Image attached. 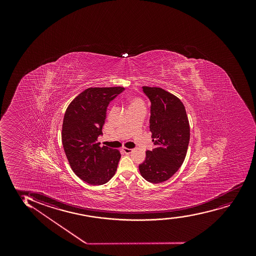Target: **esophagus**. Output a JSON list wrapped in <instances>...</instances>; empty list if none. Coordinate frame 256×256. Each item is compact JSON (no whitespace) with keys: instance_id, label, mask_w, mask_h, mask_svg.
<instances>
[{"instance_id":"1","label":"esophagus","mask_w":256,"mask_h":256,"mask_svg":"<svg viewBox=\"0 0 256 256\" xmlns=\"http://www.w3.org/2000/svg\"><path fill=\"white\" fill-rule=\"evenodd\" d=\"M122 151H123L124 153L126 154H129L132 153L133 150L132 148H122Z\"/></svg>"}]
</instances>
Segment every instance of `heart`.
<instances>
[{
	"label": "heart",
	"instance_id": "heart-1",
	"mask_svg": "<svg viewBox=\"0 0 256 256\" xmlns=\"http://www.w3.org/2000/svg\"><path fill=\"white\" fill-rule=\"evenodd\" d=\"M128 103H129L130 110V109L139 108H144V102L136 97H130L129 100H128Z\"/></svg>",
	"mask_w": 256,
	"mask_h": 256
}]
</instances>
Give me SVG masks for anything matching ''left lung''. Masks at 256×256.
I'll use <instances>...</instances> for the list:
<instances>
[{
	"label": "left lung",
	"instance_id": "1",
	"mask_svg": "<svg viewBox=\"0 0 256 256\" xmlns=\"http://www.w3.org/2000/svg\"><path fill=\"white\" fill-rule=\"evenodd\" d=\"M150 106V128L154 148L147 150L139 164L148 182H164L174 176L186 159L190 142V124L182 102L157 87H142Z\"/></svg>",
	"mask_w": 256,
	"mask_h": 256
}]
</instances>
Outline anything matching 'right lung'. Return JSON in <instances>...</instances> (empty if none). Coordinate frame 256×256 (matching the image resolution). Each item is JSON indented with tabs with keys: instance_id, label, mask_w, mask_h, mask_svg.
I'll return each instance as SVG.
<instances>
[{
	"instance_id": "add662e5",
	"label": "right lung",
	"mask_w": 256,
	"mask_h": 256,
	"mask_svg": "<svg viewBox=\"0 0 256 256\" xmlns=\"http://www.w3.org/2000/svg\"><path fill=\"white\" fill-rule=\"evenodd\" d=\"M123 87L88 88L68 106L62 124V144L70 168L76 176L92 186L112 178L121 154L117 150L96 141L102 136L106 108Z\"/></svg>"
}]
</instances>
